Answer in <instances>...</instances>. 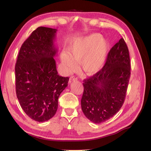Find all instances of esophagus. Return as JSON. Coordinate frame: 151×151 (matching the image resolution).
<instances>
[{"label":"esophagus","instance_id":"esophagus-1","mask_svg":"<svg viewBox=\"0 0 151 151\" xmlns=\"http://www.w3.org/2000/svg\"><path fill=\"white\" fill-rule=\"evenodd\" d=\"M77 81V78L75 77V76H71V77H70V78H69V84H70V83H71L72 82H73V81Z\"/></svg>","mask_w":151,"mask_h":151}]
</instances>
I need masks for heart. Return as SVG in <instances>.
<instances>
[{
    "label": "heart",
    "instance_id": "b5f03b06",
    "mask_svg": "<svg viewBox=\"0 0 151 151\" xmlns=\"http://www.w3.org/2000/svg\"><path fill=\"white\" fill-rule=\"evenodd\" d=\"M109 43L100 34H92L76 39L67 47V53L62 52L61 61L67 72H72L80 62L86 75L94 76L103 68L106 61Z\"/></svg>",
    "mask_w": 151,
    "mask_h": 151
}]
</instances>
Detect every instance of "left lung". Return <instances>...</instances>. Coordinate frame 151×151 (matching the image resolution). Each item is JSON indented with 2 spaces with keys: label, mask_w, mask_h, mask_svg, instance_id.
<instances>
[{
  "label": "left lung",
  "mask_w": 151,
  "mask_h": 151,
  "mask_svg": "<svg viewBox=\"0 0 151 151\" xmlns=\"http://www.w3.org/2000/svg\"><path fill=\"white\" fill-rule=\"evenodd\" d=\"M130 76L129 49L121 38L108 52L101 71L84 80L81 107L85 116L99 124L116 114L124 101Z\"/></svg>",
  "instance_id": "left-lung-1"
}]
</instances>
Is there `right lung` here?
I'll return each instance as SVG.
<instances>
[{
	"label": "right lung",
	"mask_w": 151,
	"mask_h": 151,
	"mask_svg": "<svg viewBox=\"0 0 151 151\" xmlns=\"http://www.w3.org/2000/svg\"><path fill=\"white\" fill-rule=\"evenodd\" d=\"M56 31L43 27L33 31L22 45L15 64L17 97L26 114L37 122L55 115L60 95L69 79L58 75L54 58Z\"/></svg>",
	"instance_id": "obj_1"
}]
</instances>
